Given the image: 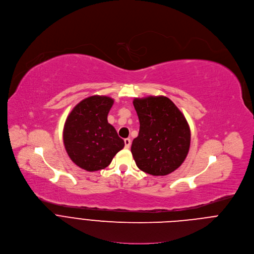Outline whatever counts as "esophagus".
I'll return each mask as SVG.
<instances>
[{
	"label": "esophagus",
	"mask_w": 254,
	"mask_h": 254,
	"mask_svg": "<svg viewBox=\"0 0 254 254\" xmlns=\"http://www.w3.org/2000/svg\"><path fill=\"white\" fill-rule=\"evenodd\" d=\"M130 143H131V141H130L129 138H126V139H125V147H126L127 149H128V148L130 147Z\"/></svg>",
	"instance_id": "1"
}]
</instances>
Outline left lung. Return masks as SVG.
<instances>
[{
    "mask_svg": "<svg viewBox=\"0 0 254 254\" xmlns=\"http://www.w3.org/2000/svg\"><path fill=\"white\" fill-rule=\"evenodd\" d=\"M139 132L131 144L136 166L153 176H165L184 162L190 148L189 125L175 104L164 96L135 98Z\"/></svg>",
    "mask_w": 254,
    "mask_h": 254,
    "instance_id": "left-lung-1",
    "label": "left lung"
}]
</instances>
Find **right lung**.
I'll return each mask as SVG.
<instances>
[{
	"label": "right lung",
	"instance_id": "obj_1",
	"mask_svg": "<svg viewBox=\"0 0 254 254\" xmlns=\"http://www.w3.org/2000/svg\"><path fill=\"white\" fill-rule=\"evenodd\" d=\"M114 100L91 96L77 104L66 119L63 142L70 159L89 172L105 169L125 142L108 123Z\"/></svg>",
	"mask_w": 254,
	"mask_h": 254
}]
</instances>
